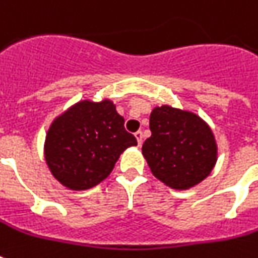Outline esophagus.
Here are the masks:
<instances>
[{"label":"esophagus","instance_id":"34e87169","mask_svg":"<svg viewBox=\"0 0 258 258\" xmlns=\"http://www.w3.org/2000/svg\"><path fill=\"white\" fill-rule=\"evenodd\" d=\"M135 138H137L138 145L141 146L142 143H143V133H142V131H137V133H135Z\"/></svg>","mask_w":258,"mask_h":258}]
</instances>
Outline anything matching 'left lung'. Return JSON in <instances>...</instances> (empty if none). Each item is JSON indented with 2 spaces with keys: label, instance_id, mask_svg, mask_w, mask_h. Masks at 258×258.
I'll use <instances>...</instances> for the list:
<instances>
[{
  "label": "left lung",
  "instance_id": "left-lung-1",
  "mask_svg": "<svg viewBox=\"0 0 258 258\" xmlns=\"http://www.w3.org/2000/svg\"><path fill=\"white\" fill-rule=\"evenodd\" d=\"M151 137L142 146L153 174L172 188H188L212 172L217 161L214 137L191 112L162 105L150 115Z\"/></svg>",
  "mask_w": 258,
  "mask_h": 258
}]
</instances>
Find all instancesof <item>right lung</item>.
Segmentation results:
<instances>
[{
  "mask_svg": "<svg viewBox=\"0 0 258 258\" xmlns=\"http://www.w3.org/2000/svg\"><path fill=\"white\" fill-rule=\"evenodd\" d=\"M137 145L112 101H80L52 123L45 159L60 183L86 190L105 179L120 154Z\"/></svg>",
  "mask_w": 258,
  "mask_h": 258,
  "instance_id": "obj_1",
  "label": "right lung"
}]
</instances>
